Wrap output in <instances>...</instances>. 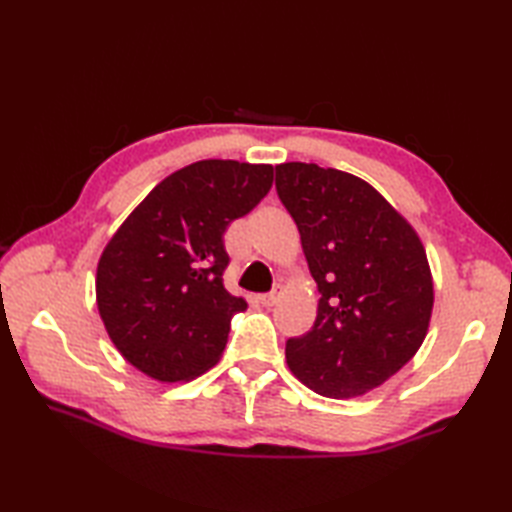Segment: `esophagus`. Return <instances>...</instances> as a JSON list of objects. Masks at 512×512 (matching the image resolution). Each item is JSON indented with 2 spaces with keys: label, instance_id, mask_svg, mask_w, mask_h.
<instances>
[{
  "label": "esophagus",
  "instance_id": "1",
  "mask_svg": "<svg viewBox=\"0 0 512 512\" xmlns=\"http://www.w3.org/2000/svg\"><path fill=\"white\" fill-rule=\"evenodd\" d=\"M277 301H279V295H277V292H266V295H259V303H262V306H266V308L275 306Z\"/></svg>",
  "mask_w": 512,
  "mask_h": 512
}]
</instances>
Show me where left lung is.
<instances>
[{"mask_svg":"<svg viewBox=\"0 0 512 512\" xmlns=\"http://www.w3.org/2000/svg\"><path fill=\"white\" fill-rule=\"evenodd\" d=\"M277 193L321 292L317 321L286 343V363L314 394L365 396L427 336L436 299L427 250L407 217L352 173L284 162Z\"/></svg>","mask_w":512,"mask_h":512,"instance_id":"obj_1","label":"left lung"}]
</instances>
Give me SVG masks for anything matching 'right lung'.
Segmentation results:
<instances>
[{
  "label": "right lung",
  "mask_w": 512,
  "mask_h": 512,
  "mask_svg": "<svg viewBox=\"0 0 512 512\" xmlns=\"http://www.w3.org/2000/svg\"><path fill=\"white\" fill-rule=\"evenodd\" d=\"M273 165L200 160L149 191L103 248L96 306L127 363L160 383L217 365L246 299L224 288V231L262 202Z\"/></svg>",
  "instance_id": "1"
}]
</instances>
